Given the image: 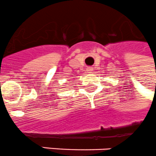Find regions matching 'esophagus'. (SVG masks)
Here are the masks:
<instances>
[{
  "label": "esophagus",
  "mask_w": 156,
  "mask_h": 156,
  "mask_svg": "<svg viewBox=\"0 0 156 156\" xmlns=\"http://www.w3.org/2000/svg\"><path fill=\"white\" fill-rule=\"evenodd\" d=\"M86 70H87V71H88V72H92L93 71V68L92 67H88L87 69H86Z\"/></svg>",
  "instance_id": "obj_1"
}]
</instances>
